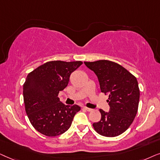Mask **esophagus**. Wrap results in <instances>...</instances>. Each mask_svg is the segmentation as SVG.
<instances>
[{
  "label": "esophagus",
  "mask_w": 160,
  "mask_h": 160,
  "mask_svg": "<svg viewBox=\"0 0 160 160\" xmlns=\"http://www.w3.org/2000/svg\"><path fill=\"white\" fill-rule=\"evenodd\" d=\"M83 108H84V110H86V111H88V112H90V111H91V110H92L91 108H87V107H84Z\"/></svg>",
  "instance_id": "34e87169"
}]
</instances>
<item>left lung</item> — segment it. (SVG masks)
I'll return each instance as SVG.
<instances>
[{
  "label": "left lung",
  "mask_w": 160,
  "mask_h": 160,
  "mask_svg": "<svg viewBox=\"0 0 160 160\" xmlns=\"http://www.w3.org/2000/svg\"><path fill=\"white\" fill-rule=\"evenodd\" d=\"M99 80L102 92L109 93L110 111L100 109L101 120L93 123L95 131L105 137H116L133 122L138 109L140 89L137 79L118 63L108 60L84 62Z\"/></svg>",
  "instance_id": "obj_1"
}]
</instances>
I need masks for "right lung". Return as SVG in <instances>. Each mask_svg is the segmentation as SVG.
I'll return each mask as SVG.
<instances>
[{"label":"right lung","instance_id":"right-lung-1","mask_svg":"<svg viewBox=\"0 0 160 160\" xmlns=\"http://www.w3.org/2000/svg\"><path fill=\"white\" fill-rule=\"evenodd\" d=\"M82 63V61H49L28 74L23 85L25 112L32 126L39 132L55 137L71 127L80 107L64 105L58 95L67 86L72 72Z\"/></svg>","mask_w":160,"mask_h":160}]
</instances>
